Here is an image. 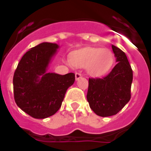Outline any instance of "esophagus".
<instances>
[{
  "mask_svg": "<svg viewBox=\"0 0 151 151\" xmlns=\"http://www.w3.org/2000/svg\"><path fill=\"white\" fill-rule=\"evenodd\" d=\"M80 78H82V74L79 73H76V80H78Z\"/></svg>",
  "mask_w": 151,
  "mask_h": 151,
  "instance_id": "34e87169",
  "label": "esophagus"
}]
</instances>
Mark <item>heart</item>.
Here are the masks:
<instances>
[{"mask_svg":"<svg viewBox=\"0 0 151 151\" xmlns=\"http://www.w3.org/2000/svg\"><path fill=\"white\" fill-rule=\"evenodd\" d=\"M70 60L73 66L86 68L91 76H100L111 67L113 54L108 49L86 47L73 52Z\"/></svg>","mask_w":151,"mask_h":151,"instance_id":"obj_1","label":"heart"}]
</instances>
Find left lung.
<instances>
[{
  "instance_id": "left-lung-1",
  "label": "left lung",
  "mask_w": 151,
  "mask_h": 151,
  "mask_svg": "<svg viewBox=\"0 0 151 151\" xmlns=\"http://www.w3.org/2000/svg\"><path fill=\"white\" fill-rule=\"evenodd\" d=\"M117 64L104 78H89L87 100L97 116L116 115L131 99L132 69L125 54L112 45Z\"/></svg>"
}]
</instances>
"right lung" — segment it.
Returning a JSON list of instances; mask_svg holds the SVG:
<instances>
[{"label":"right lung","mask_w":151,"mask_h":151,"mask_svg":"<svg viewBox=\"0 0 151 151\" xmlns=\"http://www.w3.org/2000/svg\"><path fill=\"white\" fill-rule=\"evenodd\" d=\"M59 46L43 42L24 54L13 75V94L17 106L33 118L54 115L62 105L75 74L47 73Z\"/></svg>","instance_id":"1"}]
</instances>
